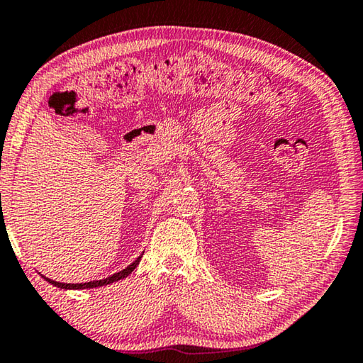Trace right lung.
Instances as JSON below:
<instances>
[{
	"mask_svg": "<svg viewBox=\"0 0 363 363\" xmlns=\"http://www.w3.org/2000/svg\"><path fill=\"white\" fill-rule=\"evenodd\" d=\"M144 255V253H143ZM143 255H140L136 261L131 262L130 266L125 267L123 270H120V272H116L113 275H110V277L104 279V280H93V281H86V284H60V281H56V280H51L45 277V275H41L43 279H45L46 281H49V284L60 288V290H86V288H99V286H104V285H110L113 284V281H118L121 279H125L130 275L134 269L138 267V264L140 262V257H143Z\"/></svg>",
	"mask_w": 363,
	"mask_h": 363,
	"instance_id": "add662e5",
	"label": "right lung"
}]
</instances>
